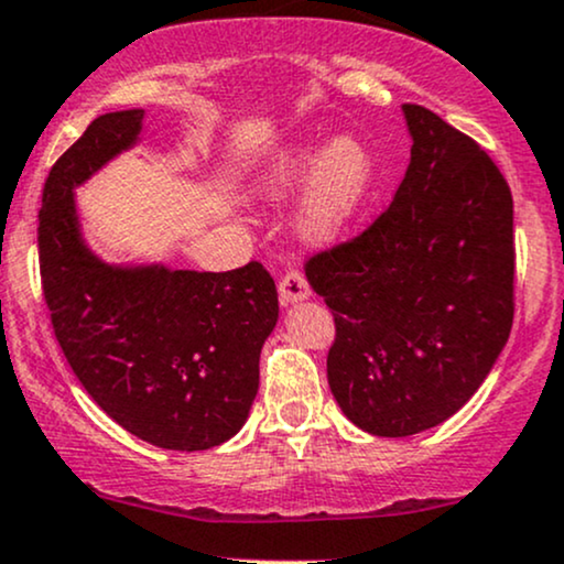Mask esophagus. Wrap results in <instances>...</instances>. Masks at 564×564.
I'll return each instance as SVG.
<instances>
[{"mask_svg": "<svg viewBox=\"0 0 564 564\" xmlns=\"http://www.w3.org/2000/svg\"><path fill=\"white\" fill-rule=\"evenodd\" d=\"M311 290L306 276L301 271H288V274L280 280V301L282 306H295V303L308 301Z\"/></svg>", "mask_w": 564, "mask_h": 564, "instance_id": "1", "label": "esophagus"}]
</instances>
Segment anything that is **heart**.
Listing matches in <instances>:
<instances>
[{"label":"heart","mask_w":564,"mask_h":564,"mask_svg":"<svg viewBox=\"0 0 564 564\" xmlns=\"http://www.w3.org/2000/svg\"><path fill=\"white\" fill-rule=\"evenodd\" d=\"M372 182L375 158L364 139L337 134L322 148L311 137L269 158L253 178V195L263 203H282L303 187L293 221L297 237L329 245L359 216Z\"/></svg>","instance_id":"heart-1"}]
</instances>
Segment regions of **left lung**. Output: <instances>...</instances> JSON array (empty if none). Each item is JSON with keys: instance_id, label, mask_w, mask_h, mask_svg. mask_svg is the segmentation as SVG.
<instances>
[{"instance_id": "8db88e82", "label": "left lung", "mask_w": 564, "mask_h": 564, "mask_svg": "<svg viewBox=\"0 0 564 564\" xmlns=\"http://www.w3.org/2000/svg\"><path fill=\"white\" fill-rule=\"evenodd\" d=\"M401 110L412 158L390 208L306 267L335 314L329 390L356 427L380 438L459 412L491 375L514 314L505 176L433 110Z\"/></svg>"}]
</instances>
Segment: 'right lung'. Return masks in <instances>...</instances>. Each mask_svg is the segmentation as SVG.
<instances>
[{"instance_id":"1","label":"right lung","mask_w":564,"mask_h":564,"mask_svg":"<svg viewBox=\"0 0 564 564\" xmlns=\"http://www.w3.org/2000/svg\"><path fill=\"white\" fill-rule=\"evenodd\" d=\"M142 129V108L105 112L52 165L39 210L42 288L59 348L97 406L152 446L205 452L248 420L280 301L256 261L216 274L105 261L89 248L76 189L134 150Z\"/></svg>"}]
</instances>
